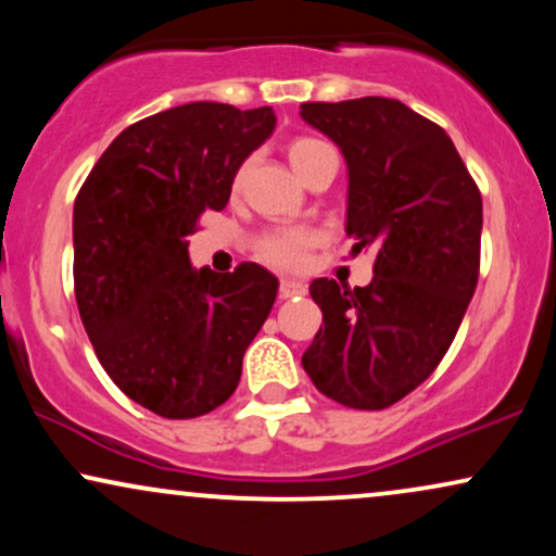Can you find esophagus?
<instances>
[{
    "label": "esophagus",
    "mask_w": 556,
    "mask_h": 556,
    "mask_svg": "<svg viewBox=\"0 0 556 556\" xmlns=\"http://www.w3.org/2000/svg\"><path fill=\"white\" fill-rule=\"evenodd\" d=\"M305 292H308V287L298 282V279H282V282H279V295L282 298H303Z\"/></svg>",
    "instance_id": "34e87169"
}]
</instances>
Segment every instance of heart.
<instances>
[{"label":"heart","instance_id":"obj_1","mask_svg":"<svg viewBox=\"0 0 556 556\" xmlns=\"http://www.w3.org/2000/svg\"><path fill=\"white\" fill-rule=\"evenodd\" d=\"M331 154V149L324 140L316 138H295L290 146H287V159H290L292 169L298 172L300 177L308 175L314 169V164L321 156ZM245 177V167L238 169L235 175V185L242 182ZM316 242V235L308 232V229L300 227H287V229H271V232L261 235L256 242V253L266 264L279 266V269H298V266L305 264L308 258V248Z\"/></svg>","mask_w":556,"mask_h":556}]
</instances>
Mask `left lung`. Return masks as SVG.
Returning <instances> with one entry per match:
<instances>
[{
    "mask_svg": "<svg viewBox=\"0 0 556 556\" xmlns=\"http://www.w3.org/2000/svg\"><path fill=\"white\" fill-rule=\"evenodd\" d=\"M300 117L348 162L353 251L374 248V279H314L324 324L303 353L316 389L355 410H384L433 374L478 282L483 206L439 125L384 96L311 101Z\"/></svg>",
    "mask_w": 556,
    "mask_h": 556,
    "instance_id": "obj_1",
    "label": "left lung"
}]
</instances>
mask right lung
<instances>
[{
	"mask_svg": "<svg viewBox=\"0 0 556 556\" xmlns=\"http://www.w3.org/2000/svg\"><path fill=\"white\" fill-rule=\"evenodd\" d=\"M271 106L193 101L119 132L73 208L75 300L101 366L162 418L212 413L238 389L277 277L258 264L193 269L188 235L222 212L240 164L274 132Z\"/></svg>",
	"mask_w": 556,
	"mask_h": 556,
	"instance_id": "add662e5",
	"label": "right lung"
}]
</instances>
